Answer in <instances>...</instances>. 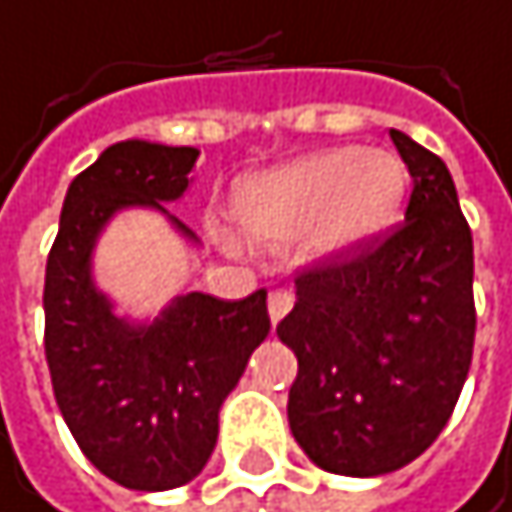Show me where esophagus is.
I'll return each instance as SVG.
<instances>
[{"instance_id":"1","label":"esophagus","mask_w":512,"mask_h":512,"mask_svg":"<svg viewBox=\"0 0 512 512\" xmlns=\"http://www.w3.org/2000/svg\"><path fill=\"white\" fill-rule=\"evenodd\" d=\"M267 309H270L273 324H279V321L294 309V294H291V291H285V288L270 291V297H267Z\"/></svg>"}]
</instances>
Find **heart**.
Returning a JSON list of instances; mask_svg holds the SVG:
<instances>
[{"instance_id": "1", "label": "heart", "mask_w": 512, "mask_h": 512, "mask_svg": "<svg viewBox=\"0 0 512 512\" xmlns=\"http://www.w3.org/2000/svg\"><path fill=\"white\" fill-rule=\"evenodd\" d=\"M405 194L408 173L393 152L339 146L242 179L230 212L251 242L288 245L309 233V248L330 258L381 236Z\"/></svg>"}]
</instances>
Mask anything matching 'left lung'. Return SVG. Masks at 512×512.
<instances>
[{
  "instance_id": "1",
  "label": "left lung",
  "mask_w": 512,
  "mask_h": 512,
  "mask_svg": "<svg viewBox=\"0 0 512 512\" xmlns=\"http://www.w3.org/2000/svg\"><path fill=\"white\" fill-rule=\"evenodd\" d=\"M414 176L405 221L297 276L276 327L297 354L288 420L324 471L405 468L447 426L474 354V239L447 164L390 131Z\"/></svg>"
}]
</instances>
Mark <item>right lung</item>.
Here are the masks:
<instances>
[{
    "label": "right lung",
    "instance_id": "obj_1",
    "mask_svg": "<svg viewBox=\"0 0 512 512\" xmlns=\"http://www.w3.org/2000/svg\"><path fill=\"white\" fill-rule=\"evenodd\" d=\"M194 161L191 146H107L68 185L47 254L44 354L56 405L83 456L137 492L176 489L203 471L218 408L270 333L264 288L233 303L185 294L149 327H131L92 285L89 258L107 218L122 206L164 212L161 200L188 188Z\"/></svg>",
    "mask_w": 512,
    "mask_h": 512
}]
</instances>
